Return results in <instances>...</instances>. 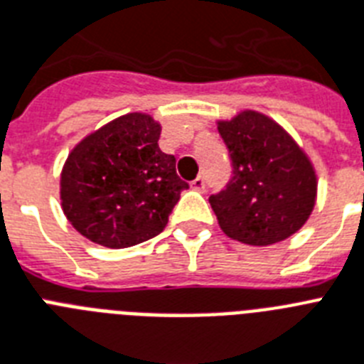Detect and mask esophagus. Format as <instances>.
Returning <instances> with one entry per match:
<instances>
[{"label":"esophagus","mask_w":364,"mask_h":364,"mask_svg":"<svg viewBox=\"0 0 364 364\" xmlns=\"http://www.w3.org/2000/svg\"><path fill=\"white\" fill-rule=\"evenodd\" d=\"M189 186H191V189H195V191H204V189H206V180H204V176H197Z\"/></svg>","instance_id":"esophagus-1"}]
</instances>
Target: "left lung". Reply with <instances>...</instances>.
<instances>
[{
	"label": "left lung",
	"mask_w": 364,
	"mask_h": 364,
	"mask_svg": "<svg viewBox=\"0 0 364 364\" xmlns=\"http://www.w3.org/2000/svg\"><path fill=\"white\" fill-rule=\"evenodd\" d=\"M232 175L210 195L219 227L247 245H272L301 229L316 203V173L296 141L269 117L242 111L218 122Z\"/></svg>",
	"instance_id": "1"
}]
</instances>
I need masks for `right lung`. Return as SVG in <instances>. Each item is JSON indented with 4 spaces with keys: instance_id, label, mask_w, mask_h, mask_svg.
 I'll list each match as a JSON object with an SVG mask.
<instances>
[{
    "instance_id": "obj_1",
    "label": "right lung",
    "mask_w": 364,
    "mask_h": 364,
    "mask_svg": "<svg viewBox=\"0 0 364 364\" xmlns=\"http://www.w3.org/2000/svg\"><path fill=\"white\" fill-rule=\"evenodd\" d=\"M161 126L145 113L107 122L74 146L61 173L63 212L72 227L104 247L154 238L188 182L175 156L158 146Z\"/></svg>"
}]
</instances>
